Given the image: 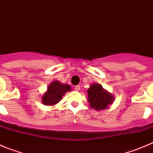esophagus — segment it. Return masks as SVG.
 Returning <instances> with one entry per match:
<instances>
[{"instance_id": "esophagus-1", "label": "esophagus", "mask_w": 153, "mask_h": 153, "mask_svg": "<svg viewBox=\"0 0 153 153\" xmlns=\"http://www.w3.org/2000/svg\"><path fill=\"white\" fill-rule=\"evenodd\" d=\"M74 89H75V90H76V91H79V90H80V86H79V85H77V86H75Z\"/></svg>"}]
</instances>
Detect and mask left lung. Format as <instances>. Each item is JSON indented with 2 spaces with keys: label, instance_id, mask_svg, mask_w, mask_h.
<instances>
[{
  "label": "left lung",
  "instance_id": "obj_1",
  "mask_svg": "<svg viewBox=\"0 0 153 153\" xmlns=\"http://www.w3.org/2000/svg\"><path fill=\"white\" fill-rule=\"evenodd\" d=\"M88 102L91 108L97 111L106 109L113 104L114 97L107 90H104L99 83H93L87 90Z\"/></svg>",
  "mask_w": 153,
  "mask_h": 153
}]
</instances>
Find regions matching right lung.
<instances>
[{
    "mask_svg": "<svg viewBox=\"0 0 153 153\" xmlns=\"http://www.w3.org/2000/svg\"><path fill=\"white\" fill-rule=\"evenodd\" d=\"M70 90V85L61 83L57 80L53 81L42 96V102L46 106H54L61 100L65 93Z\"/></svg>",
    "mask_w": 153,
    "mask_h": 153,
    "instance_id": "obj_1",
    "label": "right lung"
}]
</instances>
